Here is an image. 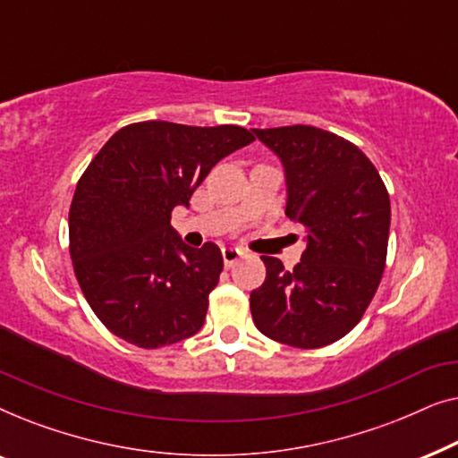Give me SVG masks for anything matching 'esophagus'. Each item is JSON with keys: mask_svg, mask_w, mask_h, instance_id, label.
Returning <instances> with one entry per match:
<instances>
[{"mask_svg": "<svg viewBox=\"0 0 458 458\" xmlns=\"http://www.w3.org/2000/svg\"><path fill=\"white\" fill-rule=\"evenodd\" d=\"M243 256V252L240 248H223V262H225V267H233L237 260H240Z\"/></svg>", "mask_w": 458, "mask_h": 458, "instance_id": "34e87169", "label": "esophagus"}]
</instances>
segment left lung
<instances>
[{"mask_svg":"<svg viewBox=\"0 0 458 458\" xmlns=\"http://www.w3.org/2000/svg\"><path fill=\"white\" fill-rule=\"evenodd\" d=\"M285 168V215L306 229L293 271L262 256L267 279L250 293L254 325L293 348H321L365 315L386 268L390 196L373 162L329 131L252 129Z\"/></svg>","mask_w":458,"mask_h":458,"instance_id":"left-lung-1","label":"left lung"}]
</instances>
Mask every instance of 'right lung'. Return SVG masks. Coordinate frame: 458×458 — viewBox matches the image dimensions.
I'll list each match as a JSON object with an SVG mask.
<instances>
[{"instance_id": "right-lung-1", "label": "right lung", "mask_w": 458, "mask_h": 458, "mask_svg": "<svg viewBox=\"0 0 458 458\" xmlns=\"http://www.w3.org/2000/svg\"><path fill=\"white\" fill-rule=\"evenodd\" d=\"M254 141L237 124L133 123L106 141L81 174L68 212L74 275L99 321L154 350L202 329L223 254L190 248L171 227L174 206L225 156Z\"/></svg>"}]
</instances>
